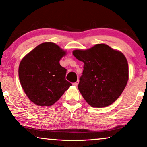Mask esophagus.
I'll list each match as a JSON object with an SVG mask.
<instances>
[{
  "mask_svg": "<svg viewBox=\"0 0 147 147\" xmlns=\"http://www.w3.org/2000/svg\"><path fill=\"white\" fill-rule=\"evenodd\" d=\"M78 83H79V81H76V82H74V83L73 84H74V86H77L78 85Z\"/></svg>",
  "mask_w": 147,
  "mask_h": 147,
  "instance_id": "obj_1",
  "label": "esophagus"
}]
</instances>
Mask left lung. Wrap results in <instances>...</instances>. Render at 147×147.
I'll use <instances>...</instances> for the list:
<instances>
[{"label": "left lung", "instance_id": "1", "mask_svg": "<svg viewBox=\"0 0 147 147\" xmlns=\"http://www.w3.org/2000/svg\"><path fill=\"white\" fill-rule=\"evenodd\" d=\"M73 54L84 63L78 89L90 106L103 108L121 95L128 80V65L121 52L106 44H97L87 50H74Z\"/></svg>", "mask_w": 147, "mask_h": 147}]
</instances>
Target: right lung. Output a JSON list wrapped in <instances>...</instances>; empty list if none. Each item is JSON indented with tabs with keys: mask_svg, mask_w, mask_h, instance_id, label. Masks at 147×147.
Here are the masks:
<instances>
[{
	"mask_svg": "<svg viewBox=\"0 0 147 147\" xmlns=\"http://www.w3.org/2000/svg\"><path fill=\"white\" fill-rule=\"evenodd\" d=\"M65 53L55 43H43L21 60L20 82L33 103L41 106L53 105L72 85L65 80L67 69L59 64Z\"/></svg>",
	"mask_w": 147,
	"mask_h": 147,
	"instance_id": "obj_1",
	"label": "right lung"
}]
</instances>
